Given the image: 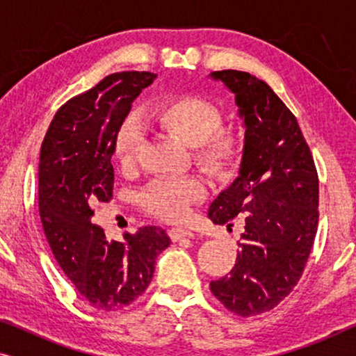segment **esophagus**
Returning a JSON list of instances; mask_svg holds the SVG:
<instances>
[{"mask_svg":"<svg viewBox=\"0 0 356 356\" xmlns=\"http://www.w3.org/2000/svg\"><path fill=\"white\" fill-rule=\"evenodd\" d=\"M168 236L172 238V241H178L181 240V238H193L194 233L191 230H186V228L173 227L168 230Z\"/></svg>","mask_w":356,"mask_h":356,"instance_id":"obj_1","label":"esophagus"}]
</instances>
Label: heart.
I'll return each mask as SVG.
<instances>
[{"instance_id": "1", "label": "heart", "mask_w": 356, "mask_h": 356, "mask_svg": "<svg viewBox=\"0 0 356 356\" xmlns=\"http://www.w3.org/2000/svg\"><path fill=\"white\" fill-rule=\"evenodd\" d=\"M147 121L194 149V157L204 168L223 175L241 154V136L232 128H220L222 113L217 105L197 95H179L149 111ZM143 133L134 120H126L115 139V157L123 170L138 160ZM207 196L206 183L196 177L159 178L139 194V201L150 213L167 222H179L193 204Z\"/></svg>"}]
</instances>
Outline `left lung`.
<instances>
[{
    "mask_svg": "<svg viewBox=\"0 0 356 356\" xmlns=\"http://www.w3.org/2000/svg\"><path fill=\"white\" fill-rule=\"evenodd\" d=\"M235 95L243 120L238 177L209 207L223 225L245 217L230 274L211 282L213 296L238 316L275 308L300 280L318 230L319 181L298 121L264 81L243 71L209 74Z\"/></svg>",
    "mask_w": 356,
    "mask_h": 356,
    "instance_id": "obj_1",
    "label": "left lung"
}]
</instances>
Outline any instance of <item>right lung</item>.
I'll return each mask as SVG.
<instances>
[{"label": "right lung", "mask_w": 356, "mask_h": 356, "mask_svg": "<svg viewBox=\"0 0 356 356\" xmlns=\"http://www.w3.org/2000/svg\"><path fill=\"white\" fill-rule=\"evenodd\" d=\"M154 72H116L56 111L40 149L38 211L53 256L92 308L116 311L144 293L155 259L170 246L147 225L124 241L106 240L90 222L95 202H108L118 129Z\"/></svg>", "instance_id": "obj_1"}]
</instances>
